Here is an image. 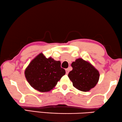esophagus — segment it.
<instances>
[{"label":"esophagus","mask_w":122,"mask_h":122,"mask_svg":"<svg viewBox=\"0 0 122 122\" xmlns=\"http://www.w3.org/2000/svg\"><path fill=\"white\" fill-rule=\"evenodd\" d=\"M65 71H66V74H68V73H69L68 69H65Z\"/></svg>","instance_id":"34e87169"}]
</instances>
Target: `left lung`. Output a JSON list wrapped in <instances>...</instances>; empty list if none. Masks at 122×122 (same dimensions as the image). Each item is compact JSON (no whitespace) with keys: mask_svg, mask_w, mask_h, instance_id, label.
<instances>
[{"mask_svg":"<svg viewBox=\"0 0 122 122\" xmlns=\"http://www.w3.org/2000/svg\"><path fill=\"white\" fill-rule=\"evenodd\" d=\"M71 65L73 70L69 73L68 77L74 87L87 92L96 85L100 78L99 71L89 61L78 58Z\"/></svg>","mask_w":122,"mask_h":122,"instance_id":"1","label":"left lung"}]
</instances>
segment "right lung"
Here are the masks:
<instances>
[{"instance_id":"add662e5","label":"right lung","mask_w":122,"mask_h":122,"mask_svg":"<svg viewBox=\"0 0 122 122\" xmlns=\"http://www.w3.org/2000/svg\"><path fill=\"white\" fill-rule=\"evenodd\" d=\"M61 61L52 57L46 58L41 53L29 63L25 70L26 80L35 90L41 92L52 90L65 75Z\"/></svg>"}]
</instances>
